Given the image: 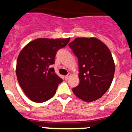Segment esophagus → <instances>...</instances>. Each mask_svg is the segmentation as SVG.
<instances>
[{
	"label": "esophagus",
	"instance_id": "esophagus-1",
	"mask_svg": "<svg viewBox=\"0 0 132 132\" xmlns=\"http://www.w3.org/2000/svg\"><path fill=\"white\" fill-rule=\"evenodd\" d=\"M71 76V74H68V75L65 76V80H68L69 79V78Z\"/></svg>",
	"mask_w": 132,
	"mask_h": 132
}]
</instances>
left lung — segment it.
<instances>
[{
  "instance_id": "obj_1",
  "label": "left lung",
  "mask_w": 132,
  "mask_h": 132,
  "mask_svg": "<svg viewBox=\"0 0 132 132\" xmlns=\"http://www.w3.org/2000/svg\"><path fill=\"white\" fill-rule=\"evenodd\" d=\"M68 46L78 60L80 83L73 92L87 102L99 99L114 78L115 64L110 51L96 38H76Z\"/></svg>"
}]
</instances>
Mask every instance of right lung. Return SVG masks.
I'll return each instance as SVG.
<instances>
[{
    "label": "right lung",
    "instance_id": "right-lung-1",
    "mask_svg": "<svg viewBox=\"0 0 132 132\" xmlns=\"http://www.w3.org/2000/svg\"><path fill=\"white\" fill-rule=\"evenodd\" d=\"M68 38H37L26 44L16 62L17 79L20 86L30 100L37 103L48 100L62 82L54 72L56 52L66 46Z\"/></svg>",
    "mask_w": 132,
    "mask_h": 132
}]
</instances>
